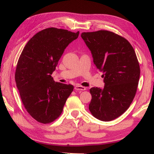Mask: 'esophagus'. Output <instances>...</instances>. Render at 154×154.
<instances>
[{
  "label": "esophagus",
  "mask_w": 154,
  "mask_h": 154,
  "mask_svg": "<svg viewBox=\"0 0 154 154\" xmlns=\"http://www.w3.org/2000/svg\"><path fill=\"white\" fill-rule=\"evenodd\" d=\"M75 90H79V91H83V90H86V88H85V87L82 86V85H76V86L75 87Z\"/></svg>",
  "instance_id": "34e87169"
}]
</instances>
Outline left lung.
Listing matches in <instances>:
<instances>
[{
    "label": "left lung",
    "mask_w": 154,
    "mask_h": 154,
    "mask_svg": "<svg viewBox=\"0 0 154 154\" xmlns=\"http://www.w3.org/2000/svg\"><path fill=\"white\" fill-rule=\"evenodd\" d=\"M81 36L105 83L103 88L90 90V111L101 121L113 120L128 109L136 94L140 77L137 55L126 38L110 31L82 32Z\"/></svg>",
    "instance_id": "8db88e82"
}]
</instances>
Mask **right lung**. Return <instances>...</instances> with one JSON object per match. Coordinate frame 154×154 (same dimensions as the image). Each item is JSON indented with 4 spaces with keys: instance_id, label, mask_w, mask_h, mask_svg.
<instances>
[{
    "instance_id": "1",
    "label": "right lung",
    "mask_w": 154,
    "mask_h": 154,
    "mask_svg": "<svg viewBox=\"0 0 154 154\" xmlns=\"http://www.w3.org/2000/svg\"><path fill=\"white\" fill-rule=\"evenodd\" d=\"M79 34L46 28L28 41L18 60L15 79L21 99L28 113L40 123L58 118L73 90V85L54 82L51 74L64 49Z\"/></svg>"
}]
</instances>
